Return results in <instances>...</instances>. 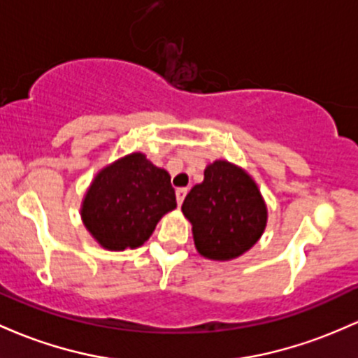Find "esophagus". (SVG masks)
<instances>
[{"mask_svg": "<svg viewBox=\"0 0 358 358\" xmlns=\"http://www.w3.org/2000/svg\"><path fill=\"white\" fill-rule=\"evenodd\" d=\"M187 188H176V202H178V206H182L183 200H185V195H187Z\"/></svg>", "mask_w": 358, "mask_h": 358, "instance_id": "1", "label": "esophagus"}]
</instances>
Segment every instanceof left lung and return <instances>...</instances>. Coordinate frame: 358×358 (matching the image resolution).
Segmentation results:
<instances>
[{"mask_svg":"<svg viewBox=\"0 0 358 358\" xmlns=\"http://www.w3.org/2000/svg\"><path fill=\"white\" fill-rule=\"evenodd\" d=\"M199 253L210 260H233L262 236L266 207L258 187L241 168L215 161L203 171V182L183 200Z\"/></svg>","mask_w":358,"mask_h":358,"instance_id":"8db88e82","label":"left lung"}]
</instances>
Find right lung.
<instances>
[{"label": "right lung", "mask_w": 358, "mask_h": 358, "mask_svg": "<svg viewBox=\"0 0 358 358\" xmlns=\"http://www.w3.org/2000/svg\"><path fill=\"white\" fill-rule=\"evenodd\" d=\"M176 207L168 171L134 152L101 170L86 194L85 226L107 250L137 248Z\"/></svg>", "instance_id": "right-lung-1"}]
</instances>
